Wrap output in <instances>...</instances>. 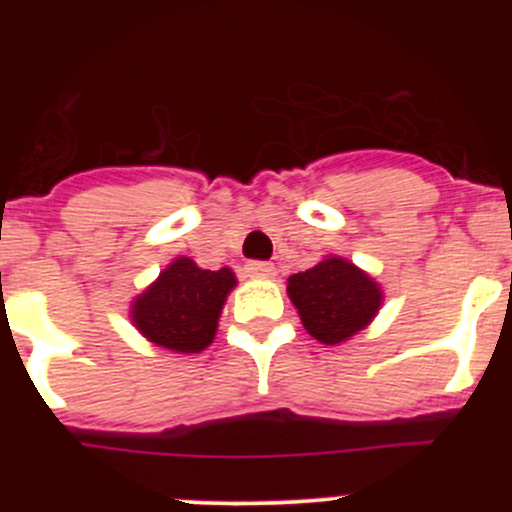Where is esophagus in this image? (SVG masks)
<instances>
[{
  "instance_id": "34e87169",
  "label": "esophagus",
  "mask_w": 512,
  "mask_h": 512,
  "mask_svg": "<svg viewBox=\"0 0 512 512\" xmlns=\"http://www.w3.org/2000/svg\"><path fill=\"white\" fill-rule=\"evenodd\" d=\"M247 277H255V280H275L277 267L272 262H247L245 265Z\"/></svg>"
}]
</instances>
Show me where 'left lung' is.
Listing matches in <instances>:
<instances>
[{"mask_svg":"<svg viewBox=\"0 0 512 512\" xmlns=\"http://www.w3.org/2000/svg\"><path fill=\"white\" fill-rule=\"evenodd\" d=\"M287 294L309 337L337 347L369 327L384 304L379 282L349 262L327 255L287 280Z\"/></svg>","mask_w":512,"mask_h":512,"instance_id":"8db88e82","label":"left lung"}]
</instances>
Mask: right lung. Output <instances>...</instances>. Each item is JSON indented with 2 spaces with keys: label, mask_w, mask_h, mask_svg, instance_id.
Segmentation results:
<instances>
[{
  "label": "right lung",
  "mask_w": 512,
  "mask_h": 512,
  "mask_svg": "<svg viewBox=\"0 0 512 512\" xmlns=\"http://www.w3.org/2000/svg\"><path fill=\"white\" fill-rule=\"evenodd\" d=\"M235 285L230 267L203 270L180 255L133 299L128 317L153 347L200 354L213 344L227 294Z\"/></svg>",
  "instance_id": "right-lung-1"
}]
</instances>
